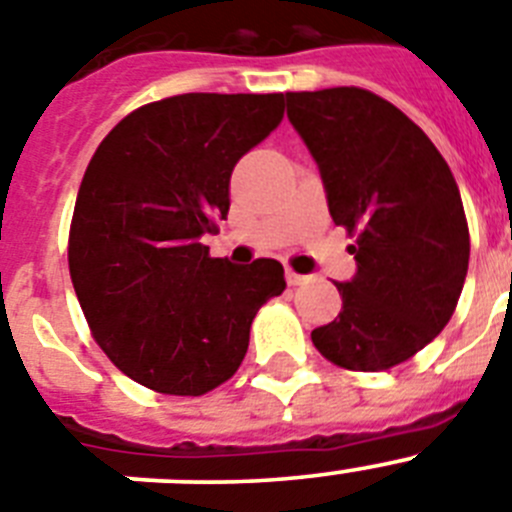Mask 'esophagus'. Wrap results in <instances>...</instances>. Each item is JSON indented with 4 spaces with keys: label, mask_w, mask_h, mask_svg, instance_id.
I'll return each instance as SVG.
<instances>
[{
    "label": "esophagus",
    "mask_w": 512,
    "mask_h": 512,
    "mask_svg": "<svg viewBox=\"0 0 512 512\" xmlns=\"http://www.w3.org/2000/svg\"><path fill=\"white\" fill-rule=\"evenodd\" d=\"M285 278H288V285H305L310 280L308 275H300V272H295V270L285 272Z\"/></svg>",
    "instance_id": "esophagus-1"
}]
</instances>
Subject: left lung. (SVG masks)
<instances>
[{"label":"left lung","mask_w":512,"mask_h":512,"mask_svg":"<svg viewBox=\"0 0 512 512\" xmlns=\"http://www.w3.org/2000/svg\"><path fill=\"white\" fill-rule=\"evenodd\" d=\"M288 118L326 186L333 222L356 237L338 318L310 333L341 369L386 371L450 323L470 232L460 189L427 133L364 88L285 93Z\"/></svg>","instance_id":"obj_1"}]
</instances>
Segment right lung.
<instances>
[{"instance_id":"add662e5","label":"right lung","mask_w":512,"mask_h":512,"mask_svg":"<svg viewBox=\"0 0 512 512\" xmlns=\"http://www.w3.org/2000/svg\"><path fill=\"white\" fill-rule=\"evenodd\" d=\"M283 93H184L128 113L95 148L68 262L93 338L146 389L202 396L240 369L257 310L285 290L278 260L209 257L229 176L283 121Z\"/></svg>"}]
</instances>
